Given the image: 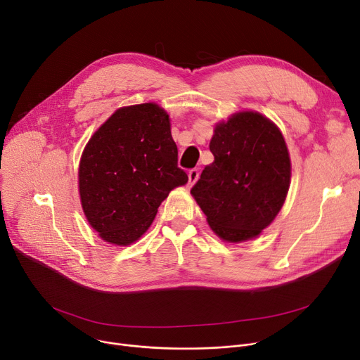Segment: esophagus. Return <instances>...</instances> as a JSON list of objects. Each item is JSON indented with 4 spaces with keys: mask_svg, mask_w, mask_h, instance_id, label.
<instances>
[{
    "mask_svg": "<svg viewBox=\"0 0 360 360\" xmlns=\"http://www.w3.org/2000/svg\"><path fill=\"white\" fill-rule=\"evenodd\" d=\"M198 175H200L198 169H191V170L188 172V184L193 185V184L198 179Z\"/></svg>",
    "mask_w": 360,
    "mask_h": 360,
    "instance_id": "esophagus-1",
    "label": "esophagus"
}]
</instances>
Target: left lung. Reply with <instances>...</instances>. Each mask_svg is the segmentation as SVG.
<instances>
[{
    "mask_svg": "<svg viewBox=\"0 0 360 360\" xmlns=\"http://www.w3.org/2000/svg\"><path fill=\"white\" fill-rule=\"evenodd\" d=\"M214 155L191 194L210 228L225 241L257 237L283 207L291 163L283 134L259 113L219 123L210 141Z\"/></svg>",
    "mask_w": 360,
    "mask_h": 360,
    "instance_id": "8db88e82",
    "label": "left lung"
}]
</instances>
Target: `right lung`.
<instances>
[{
    "instance_id": "1",
    "label": "right lung",
    "mask_w": 360,
    "mask_h": 360,
    "mask_svg": "<svg viewBox=\"0 0 360 360\" xmlns=\"http://www.w3.org/2000/svg\"><path fill=\"white\" fill-rule=\"evenodd\" d=\"M186 181L169 116L153 103L115 112L92 135L79 165L88 222L103 240L117 245L141 237L160 202Z\"/></svg>"
}]
</instances>
